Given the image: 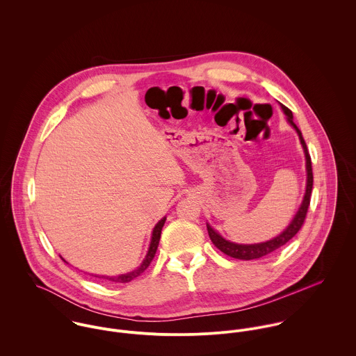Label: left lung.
Wrapping results in <instances>:
<instances>
[{"label": "left lung", "mask_w": 356, "mask_h": 356, "mask_svg": "<svg viewBox=\"0 0 356 356\" xmlns=\"http://www.w3.org/2000/svg\"><path fill=\"white\" fill-rule=\"evenodd\" d=\"M284 113L286 115V120L288 123L296 130L300 144L303 147L305 156V171H307V184H305V193L303 197V202L300 204L296 215L293 216V219L291 220V223L286 226V229L284 232H281L277 237L264 241V243H257V244H237V243H232L226 238H223L216 230H213L208 223H207V230H208V236L212 241V244L222 251L223 254L234 257V259H240V260H254V259H259L263 257L266 254L274 252L275 250L281 248L282 245H285L292 237L296 236V233L302 229L303 223H305V215L308 211V205H309V199H311V191H312V168H311V157L305 145V138L302 136V131L299 130V127L295 124L293 122V115L292 111L288 109L285 105H281Z\"/></svg>", "instance_id": "8db88e82"}]
</instances>
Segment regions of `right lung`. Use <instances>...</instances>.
Masks as SVG:
<instances>
[{"label": "right lung", "mask_w": 356, "mask_h": 356, "mask_svg": "<svg viewBox=\"0 0 356 356\" xmlns=\"http://www.w3.org/2000/svg\"><path fill=\"white\" fill-rule=\"evenodd\" d=\"M164 222H165V216L163 219H160L156 226L153 227L152 238H151V244H149V250H148V254L145 256V259L143 260L141 266L137 267L136 270L130 271V273H126V274H120V275H116V277H106V275H95V277H99V278H106L109 281H113V282H120V284H126V282H130L131 280L137 278L138 275H141L147 268L148 266L151 264L154 254H156V250H157V245H159V241H160V234H161V229L164 226ZM64 260V259H63Z\"/></svg>", "instance_id": "1"}]
</instances>
